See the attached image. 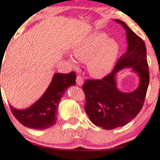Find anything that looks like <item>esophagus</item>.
<instances>
[{"label": "esophagus", "instance_id": "1", "mask_svg": "<svg viewBox=\"0 0 160 160\" xmlns=\"http://www.w3.org/2000/svg\"><path fill=\"white\" fill-rule=\"evenodd\" d=\"M76 84H77L78 85H82L83 83H84V79H83V78L82 77V76L80 75H77V76H76Z\"/></svg>", "mask_w": 160, "mask_h": 160}]
</instances>
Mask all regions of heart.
I'll list each match as a JSON object with an SVG mask.
<instances>
[{
	"mask_svg": "<svg viewBox=\"0 0 160 160\" xmlns=\"http://www.w3.org/2000/svg\"><path fill=\"white\" fill-rule=\"evenodd\" d=\"M119 52V46L114 39L108 38L104 32H97L76 44L73 56L78 61L87 62L89 73L94 78H100L112 69ZM75 58L70 57L69 61L76 67L77 61Z\"/></svg>",
	"mask_w": 160,
	"mask_h": 160,
	"instance_id": "b5f03b06",
	"label": "heart"
}]
</instances>
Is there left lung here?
Here are the masks:
<instances>
[{
    "mask_svg": "<svg viewBox=\"0 0 160 160\" xmlns=\"http://www.w3.org/2000/svg\"><path fill=\"white\" fill-rule=\"evenodd\" d=\"M115 20L126 29L128 51L119 59L111 73L101 79H87L82 86L85 111L94 124L105 130L125 125L136 117L143 106L149 83L145 43L124 22ZM125 67H132L141 78L139 87L130 93L119 92L115 83V73Z\"/></svg>",
    "mask_w": 160,
    "mask_h": 160,
    "instance_id": "8db88e82",
    "label": "left lung"
}]
</instances>
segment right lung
<instances>
[{
  "instance_id": "1",
  "label": "right lung",
  "mask_w": 160,
  "mask_h": 160,
  "mask_svg": "<svg viewBox=\"0 0 160 160\" xmlns=\"http://www.w3.org/2000/svg\"><path fill=\"white\" fill-rule=\"evenodd\" d=\"M76 73H55L51 84L36 103L25 110H17L10 106L14 117L27 128L43 130L56 123L59 102L67 88L76 84Z\"/></svg>"
}]
</instances>
